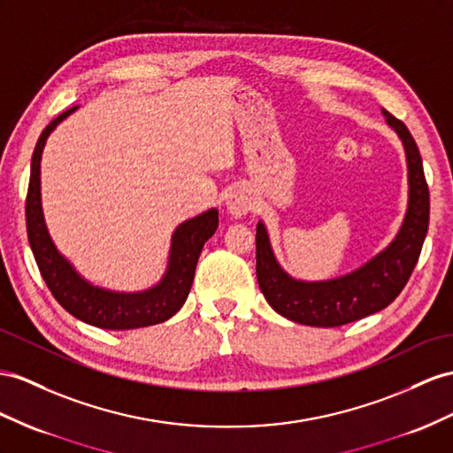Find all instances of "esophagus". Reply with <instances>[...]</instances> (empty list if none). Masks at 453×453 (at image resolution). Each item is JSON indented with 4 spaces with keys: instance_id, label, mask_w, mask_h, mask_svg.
Returning a JSON list of instances; mask_svg holds the SVG:
<instances>
[{
    "instance_id": "1",
    "label": "esophagus",
    "mask_w": 453,
    "mask_h": 453,
    "mask_svg": "<svg viewBox=\"0 0 453 453\" xmlns=\"http://www.w3.org/2000/svg\"><path fill=\"white\" fill-rule=\"evenodd\" d=\"M252 195L245 189V188H239L235 191H231L227 201H226V208L227 212L234 216V218H242L247 216L252 211Z\"/></svg>"
}]
</instances>
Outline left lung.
<instances>
[{
  "label": "left lung",
  "mask_w": 453,
  "mask_h": 453,
  "mask_svg": "<svg viewBox=\"0 0 453 453\" xmlns=\"http://www.w3.org/2000/svg\"><path fill=\"white\" fill-rule=\"evenodd\" d=\"M408 162V211L396 237L357 270L326 281H303L275 260L268 229L257 226V277L268 304L283 318L311 327H339L387 308L408 283L428 229V188L423 160L405 124L382 109Z\"/></svg>",
  "instance_id": "left-lung-1"
}]
</instances>
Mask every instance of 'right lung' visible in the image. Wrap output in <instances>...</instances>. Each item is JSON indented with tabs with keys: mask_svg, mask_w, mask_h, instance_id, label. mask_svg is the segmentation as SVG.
<instances>
[{
	"mask_svg": "<svg viewBox=\"0 0 453 453\" xmlns=\"http://www.w3.org/2000/svg\"><path fill=\"white\" fill-rule=\"evenodd\" d=\"M76 109L78 107L65 111L45 126L32 155L27 195V231L34 258L57 303L80 321L111 331L157 326L178 314L188 300L201 250L218 229V211L211 208L199 216L185 219L176 227L172 234L166 272L155 287L139 293H119L96 287L84 280L55 247L43 219L40 188V162L45 142L55 127Z\"/></svg>",
	"mask_w": 453,
	"mask_h": 453,
	"instance_id": "right-lung-1",
	"label": "right lung"
}]
</instances>
